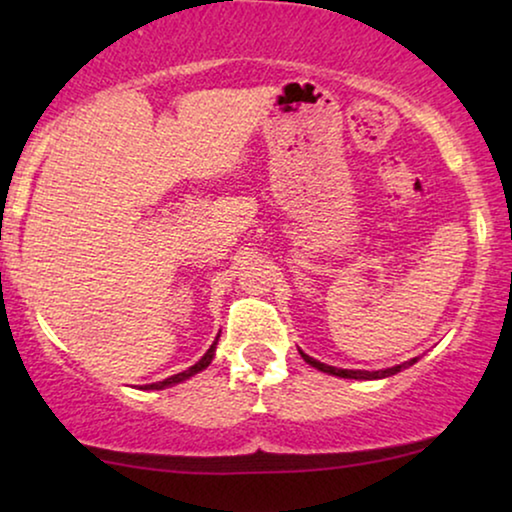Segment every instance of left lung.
<instances>
[{"mask_svg": "<svg viewBox=\"0 0 512 512\" xmlns=\"http://www.w3.org/2000/svg\"><path fill=\"white\" fill-rule=\"evenodd\" d=\"M300 356H303V359H305L307 363H310L312 368L324 370V373H328V375L347 377V380H380V377H391V375L401 373L403 368H408V366H412V363L417 361V359H412V361H405V363H401V366L384 368V370H373V373H370V370H345V368H333V366H326V363H321V361H317V359H312V356H307L305 352H300Z\"/></svg>", "mask_w": 512, "mask_h": 512, "instance_id": "obj_1", "label": "left lung"}]
</instances>
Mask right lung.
I'll list each match as a JSON object with an SVG mask.
<instances>
[{"mask_svg": "<svg viewBox=\"0 0 512 512\" xmlns=\"http://www.w3.org/2000/svg\"><path fill=\"white\" fill-rule=\"evenodd\" d=\"M219 340V338H216ZM216 340H214V345L207 349V354L202 356V359L195 363V366H191L188 370H184V373H177V375H172V377H167V380H163V382H153V384H146V389H165V387H170V384H177V382H184V380H188V377L191 375H195V373H200V370H205L209 363H212V359H214V352H216Z\"/></svg>", "mask_w": 512, "mask_h": 512, "instance_id": "add662e5", "label": "right lung"}]
</instances>
